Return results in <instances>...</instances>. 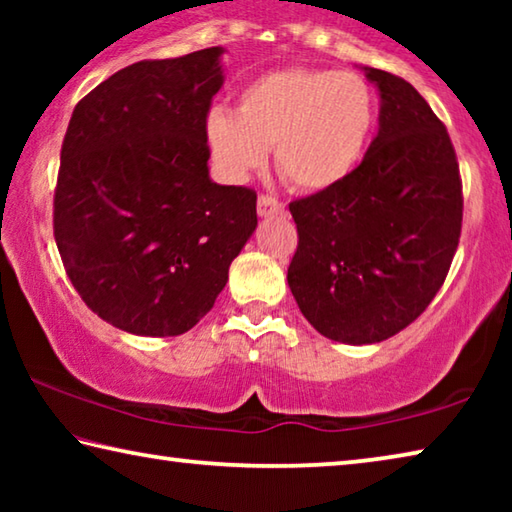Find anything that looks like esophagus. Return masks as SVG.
<instances>
[{
  "instance_id": "34e87169",
  "label": "esophagus",
  "mask_w": 512,
  "mask_h": 512,
  "mask_svg": "<svg viewBox=\"0 0 512 512\" xmlns=\"http://www.w3.org/2000/svg\"><path fill=\"white\" fill-rule=\"evenodd\" d=\"M257 214L259 216H277L284 214V203L277 201L271 194H259L257 198Z\"/></svg>"
}]
</instances>
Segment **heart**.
<instances>
[{
	"mask_svg": "<svg viewBox=\"0 0 512 512\" xmlns=\"http://www.w3.org/2000/svg\"><path fill=\"white\" fill-rule=\"evenodd\" d=\"M372 126L375 101L359 76L289 67L248 83L237 115L214 108L205 119V140L230 178L262 167L266 149H273L284 183L300 192H323L357 167Z\"/></svg>",
	"mask_w": 512,
	"mask_h": 512,
	"instance_id": "1",
	"label": "heart"
}]
</instances>
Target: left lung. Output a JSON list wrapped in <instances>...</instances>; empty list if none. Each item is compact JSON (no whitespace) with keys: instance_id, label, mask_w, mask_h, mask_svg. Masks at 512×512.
Returning <instances> with one entry per match:
<instances>
[{"instance_id":"8db88e82","label":"left lung","mask_w":512,"mask_h":512,"mask_svg":"<svg viewBox=\"0 0 512 512\" xmlns=\"http://www.w3.org/2000/svg\"><path fill=\"white\" fill-rule=\"evenodd\" d=\"M366 74L381 97L377 137L339 185L289 205L298 228L293 298L320 334L350 345L391 339L429 307L463 221L445 124L400 76Z\"/></svg>"}]
</instances>
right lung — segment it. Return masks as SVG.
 Instances as JSON below:
<instances>
[{"label": "right lung", "mask_w": 512, "mask_h": 512, "mask_svg": "<svg viewBox=\"0 0 512 512\" xmlns=\"http://www.w3.org/2000/svg\"><path fill=\"white\" fill-rule=\"evenodd\" d=\"M221 47L140 60L76 103L54 192L60 259L94 314L137 336L192 329L257 228V194L210 180Z\"/></svg>", "instance_id": "add662e5"}]
</instances>
